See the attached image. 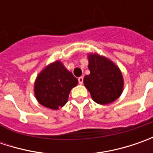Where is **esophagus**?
<instances>
[{"label": "esophagus", "mask_w": 153, "mask_h": 153, "mask_svg": "<svg viewBox=\"0 0 153 153\" xmlns=\"http://www.w3.org/2000/svg\"><path fill=\"white\" fill-rule=\"evenodd\" d=\"M78 82H79V84H82L83 83V77L82 76H80L79 78H78Z\"/></svg>", "instance_id": "esophagus-1"}]
</instances>
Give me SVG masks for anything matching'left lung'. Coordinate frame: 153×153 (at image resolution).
<instances>
[{
	"label": "left lung",
	"instance_id": "8db88e82",
	"mask_svg": "<svg viewBox=\"0 0 153 153\" xmlns=\"http://www.w3.org/2000/svg\"><path fill=\"white\" fill-rule=\"evenodd\" d=\"M88 58L90 74L85 76L83 82L92 99L100 105L113 102L123 89V78L119 68L97 53H90Z\"/></svg>",
	"mask_w": 153,
	"mask_h": 153
}]
</instances>
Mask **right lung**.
Instances as JSON below:
<instances>
[{
    "label": "right lung",
    "instance_id": "1",
    "mask_svg": "<svg viewBox=\"0 0 153 153\" xmlns=\"http://www.w3.org/2000/svg\"><path fill=\"white\" fill-rule=\"evenodd\" d=\"M77 83L78 80L61 62L55 61L44 68L37 76L34 92L42 105L58 110L66 104L70 92Z\"/></svg>",
    "mask_w": 153,
    "mask_h": 153
}]
</instances>
